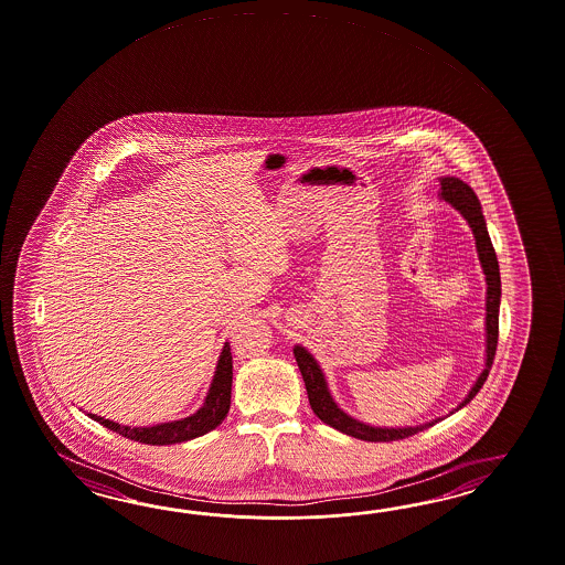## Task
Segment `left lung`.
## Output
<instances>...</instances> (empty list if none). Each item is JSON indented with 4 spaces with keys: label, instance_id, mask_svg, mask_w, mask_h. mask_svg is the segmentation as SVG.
<instances>
[{
    "label": "left lung",
    "instance_id": "left-lung-1",
    "mask_svg": "<svg viewBox=\"0 0 565 565\" xmlns=\"http://www.w3.org/2000/svg\"><path fill=\"white\" fill-rule=\"evenodd\" d=\"M440 200L449 202L468 221L469 228H471L473 238H476L478 257H480V263H482L486 286H488L486 288V367L480 373V377L476 380L473 387L469 390L468 396L457 406V411H459V408H463L466 404H469L473 396L482 390L483 382L488 380V373H490V367L494 363L495 344H498V312H500V294H502V288H500V269H498L495 250L492 247L488 228H486L482 206H480L478 195L473 193V190L469 188L466 181H461L459 178H440ZM294 358L298 361V367L302 372L308 399H310V406H312L315 414H317L322 423H327L329 427L341 430V433L349 435V437L372 440V443L406 439V437H413V435L425 430V428L433 427L435 423L440 420V418H435V420L425 423V425L398 428L365 425V423L349 416V414L337 406V402L332 399L329 384L324 380V373L320 370L317 359L312 358L300 344L294 347Z\"/></svg>",
    "mask_w": 565,
    "mask_h": 565
}]
</instances>
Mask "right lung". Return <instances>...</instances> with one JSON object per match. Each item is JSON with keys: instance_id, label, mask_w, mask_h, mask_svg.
<instances>
[{"instance_id": "1", "label": "right lung", "mask_w": 565, "mask_h": 565, "mask_svg": "<svg viewBox=\"0 0 565 565\" xmlns=\"http://www.w3.org/2000/svg\"><path fill=\"white\" fill-rule=\"evenodd\" d=\"M231 387H233V355H231V344L224 343L206 399L202 408L195 411L192 416H185L173 423L152 425V427H125L96 414H89V418H94L99 425L110 428L126 439L138 440L145 445H173V443L202 437L207 430L218 427L231 408Z\"/></svg>"}]
</instances>
